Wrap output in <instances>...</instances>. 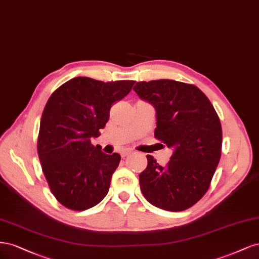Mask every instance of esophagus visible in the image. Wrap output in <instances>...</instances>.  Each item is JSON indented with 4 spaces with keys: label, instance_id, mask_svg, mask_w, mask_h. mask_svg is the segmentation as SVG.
<instances>
[{
    "label": "esophagus",
    "instance_id": "34e87169",
    "mask_svg": "<svg viewBox=\"0 0 259 259\" xmlns=\"http://www.w3.org/2000/svg\"><path fill=\"white\" fill-rule=\"evenodd\" d=\"M132 153V151H131V149H124V151H122L121 152V157H127L128 155H130Z\"/></svg>",
    "mask_w": 259,
    "mask_h": 259
}]
</instances>
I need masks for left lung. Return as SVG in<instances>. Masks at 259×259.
I'll use <instances>...</instances> for the list:
<instances>
[{
  "label": "left lung",
  "mask_w": 259,
  "mask_h": 259,
  "mask_svg": "<svg viewBox=\"0 0 259 259\" xmlns=\"http://www.w3.org/2000/svg\"><path fill=\"white\" fill-rule=\"evenodd\" d=\"M133 90L155 106V138L174 149L164 166L146 156L147 166L140 174L142 194L162 210H187L205 195L221 159L219 115L202 91L186 82L139 81Z\"/></svg>",
  "instance_id": "left-lung-1"
}]
</instances>
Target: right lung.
I'll use <instances>...</instances> for the list:
<instances>
[{
    "label": "right lung",
    "instance_id": "1",
    "mask_svg": "<svg viewBox=\"0 0 259 259\" xmlns=\"http://www.w3.org/2000/svg\"><path fill=\"white\" fill-rule=\"evenodd\" d=\"M135 80L75 77L56 89L41 114L37 154L49 189L63 206L84 211L107 195L120 155H106L91 138L100 136L112 105Z\"/></svg>",
    "mask_w": 259,
    "mask_h": 259
}]
</instances>
